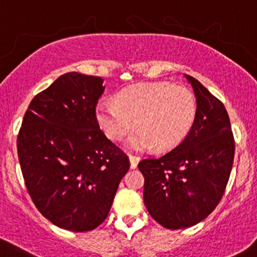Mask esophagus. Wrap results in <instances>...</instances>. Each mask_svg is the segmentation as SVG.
<instances>
[{"mask_svg":"<svg viewBox=\"0 0 257 257\" xmlns=\"http://www.w3.org/2000/svg\"><path fill=\"white\" fill-rule=\"evenodd\" d=\"M128 157H129V162H131V168L132 169H136L139 160H141V158H139L138 155H133V154H128Z\"/></svg>","mask_w":257,"mask_h":257,"instance_id":"esophagus-1","label":"esophagus"}]
</instances>
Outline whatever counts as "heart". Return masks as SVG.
<instances>
[{"label": "heart", "instance_id": "1", "mask_svg": "<svg viewBox=\"0 0 257 257\" xmlns=\"http://www.w3.org/2000/svg\"><path fill=\"white\" fill-rule=\"evenodd\" d=\"M95 115L110 141H121L138 124L141 131L128 139L129 147L148 150L155 145L159 150H169L180 144L193 128L196 99L184 85L145 83L121 90L116 103L99 102Z\"/></svg>", "mask_w": 257, "mask_h": 257}]
</instances>
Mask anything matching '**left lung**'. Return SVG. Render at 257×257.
Returning a JSON list of instances; mask_svg holds the SVG:
<instances>
[{"instance_id": "obj_1", "label": "left lung", "mask_w": 257, "mask_h": 257, "mask_svg": "<svg viewBox=\"0 0 257 257\" xmlns=\"http://www.w3.org/2000/svg\"><path fill=\"white\" fill-rule=\"evenodd\" d=\"M196 97V118L186 138L158 158L138 164L144 204L167 229L190 227L205 219L225 193L235 142L224 104L194 77L185 76Z\"/></svg>"}]
</instances>
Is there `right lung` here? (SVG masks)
Instances as JSON below:
<instances>
[{
	"label": "right lung",
	"instance_id": "right-lung-1",
	"mask_svg": "<svg viewBox=\"0 0 257 257\" xmlns=\"http://www.w3.org/2000/svg\"><path fill=\"white\" fill-rule=\"evenodd\" d=\"M103 92L100 77H58L30 103L17 137L31 199L46 219L69 231H89L107 219L131 167L98 124L95 107Z\"/></svg>",
	"mask_w": 257,
	"mask_h": 257
}]
</instances>
